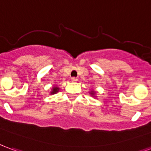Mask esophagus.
I'll return each mask as SVG.
<instances>
[{"instance_id": "1", "label": "esophagus", "mask_w": 151, "mask_h": 151, "mask_svg": "<svg viewBox=\"0 0 151 151\" xmlns=\"http://www.w3.org/2000/svg\"><path fill=\"white\" fill-rule=\"evenodd\" d=\"M71 81H73V82H75V81H78V78H75V77H73V78H71Z\"/></svg>"}]
</instances>
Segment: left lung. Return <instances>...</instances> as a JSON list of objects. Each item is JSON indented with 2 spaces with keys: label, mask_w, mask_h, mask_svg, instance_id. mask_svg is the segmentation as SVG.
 <instances>
[{
  "label": "left lung",
  "mask_w": 151,
  "mask_h": 151,
  "mask_svg": "<svg viewBox=\"0 0 151 151\" xmlns=\"http://www.w3.org/2000/svg\"><path fill=\"white\" fill-rule=\"evenodd\" d=\"M92 93V94H93V93Z\"/></svg>",
  "instance_id": "8db88e82"
}]
</instances>
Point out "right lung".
<instances>
[{
	"label": "right lung",
	"instance_id": "1",
	"mask_svg": "<svg viewBox=\"0 0 151 151\" xmlns=\"http://www.w3.org/2000/svg\"><path fill=\"white\" fill-rule=\"evenodd\" d=\"M58 87H53V91H52V93H55L56 92H58Z\"/></svg>",
	"mask_w": 151,
	"mask_h": 151
}]
</instances>
